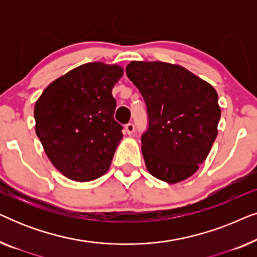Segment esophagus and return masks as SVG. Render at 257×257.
Masks as SVG:
<instances>
[{
  "instance_id": "obj_1",
  "label": "esophagus",
  "mask_w": 257,
  "mask_h": 257,
  "mask_svg": "<svg viewBox=\"0 0 257 257\" xmlns=\"http://www.w3.org/2000/svg\"><path fill=\"white\" fill-rule=\"evenodd\" d=\"M125 132L127 133L128 136H132L133 133H135V125L131 124V122H128V124L125 126Z\"/></svg>"
}]
</instances>
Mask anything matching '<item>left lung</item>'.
I'll return each instance as SVG.
<instances>
[{
	"label": "left lung",
	"mask_w": 257,
	"mask_h": 257,
	"mask_svg": "<svg viewBox=\"0 0 257 257\" xmlns=\"http://www.w3.org/2000/svg\"><path fill=\"white\" fill-rule=\"evenodd\" d=\"M126 75L147 106L149 128L142 137L147 171L167 184L192 177L217 136L216 90L184 66L159 61H133Z\"/></svg>",
	"instance_id": "8db88e82"
}]
</instances>
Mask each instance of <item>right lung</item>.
I'll list each match as a JSON object with an SVG mask.
<instances>
[{
	"mask_svg": "<svg viewBox=\"0 0 257 257\" xmlns=\"http://www.w3.org/2000/svg\"><path fill=\"white\" fill-rule=\"evenodd\" d=\"M122 73L117 64L86 63L49 84L35 104L38 139L51 164L70 180H94L110 168L122 139L112 96Z\"/></svg>",
	"mask_w": 257,
	"mask_h": 257,
	"instance_id": "obj_1",
	"label": "right lung"
}]
</instances>
